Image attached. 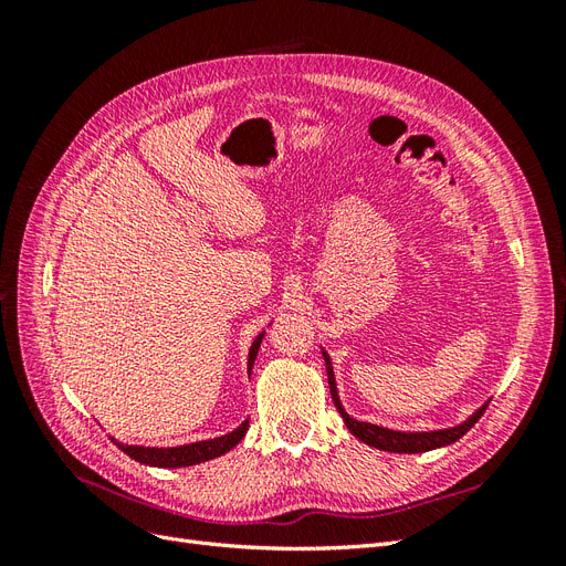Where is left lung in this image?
I'll return each instance as SVG.
<instances>
[{
	"label": "left lung",
	"mask_w": 566,
	"mask_h": 566,
	"mask_svg": "<svg viewBox=\"0 0 566 566\" xmlns=\"http://www.w3.org/2000/svg\"><path fill=\"white\" fill-rule=\"evenodd\" d=\"M321 354H323V361H325V373H328V387H331L337 413L342 416V420H345L347 430L358 441L368 443V447H373V449L389 451V453H424V451H434V449H441V447H449V443L458 441L462 434L472 430V424L484 416V410L489 406V401H484L468 420L458 422L455 427H447V430H427V432L391 430V427L356 420V418H352L347 413L345 406H342V401H339V391H337V382H335V370H333L331 354L325 352L323 347H321Z\"/></svg>",
	"instance_id": "obj_1"
}]
</instances>
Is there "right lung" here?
I'll return each instance as SVG.
<instances>
[{"instance_id": "right-lung-1", "label": "right lung", "mask_w": 566, "mask_h": 566, "mask_svg": "<svg viewBox=\"0 0 566 566\" xmlns=\"http://www.w3.org/2000/svg\"><path fill=\"white\" fill-rule=\"evenodd\" d=\"M262 331L252 339L250 352H248V378L252 375V366H254V358L260 354V345L264 339ZM250 420L245 418L241 424L231 430L229 434H221L214 439H202V441H193V443H181V447H139V443H123L113 439L119 449H123L129 458H134L136 462H142V465H150V468H191L198 465V462L205 460H212L224 455L227 451H231L238 441H241L248 432Z\"/></svg>"}]
</instances>
